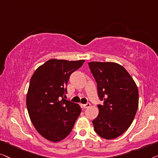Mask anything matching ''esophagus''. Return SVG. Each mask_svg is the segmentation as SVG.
<instances>
[{
    "label": "esophagus",
    "mask_w": 158,
    "mask_h": 158,
    "mask_svg": "<svg viewBox=\"0 0 158 158\" xmlns=\"http://www.w3.org/2000/svg\"><path fill=\"white\" fill-rule=\"evenodd\" d=\"M82 107H84V109H87V108H89V107H90V106H91V104L90 103H86V104H82Z\"/></svg>",
    "instance_id": "34e87169"
}]
</instances>
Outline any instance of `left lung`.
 I'll return each instance as SVG.
<instances>
[{
  "label": "left lung",
  "instance_id": "obj_1",
  "mask_svg": "<svg viewBox=\"0 0 158 158\" xmlns=\"http://www.w3.org/2000/svg\"><path fill=\"white\" fill-rule=\"evenodd\" d=\"M97 84L99 114L92 123L102 138L111 139L123 135L130 127L139 103L138 89L123 66L113 62L88 64Z\"/></svg>",
  "mask_w": 158,
  "mask_h": 158
}]
</instances>
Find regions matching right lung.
Returning a JSON list of instances; mask_svg holds the SVG:
<instances>
[{"instance_id":"add662e5","label":"right lung","mask_w":158,"mask_h":158,"mask_svg":"<svg viewBox=\"0 0 158 158\" xmlns=\"http://www.w3.org/2000/svg\"><path fill=\"white\" fill-rule=\"evenodd\" d=\"M84 60L50 59L31 77L26 96L30 119L38 132L48 140L61 141L69 135L81 109L64 98L70 75Z\"/></svg>"}]
</instances>
